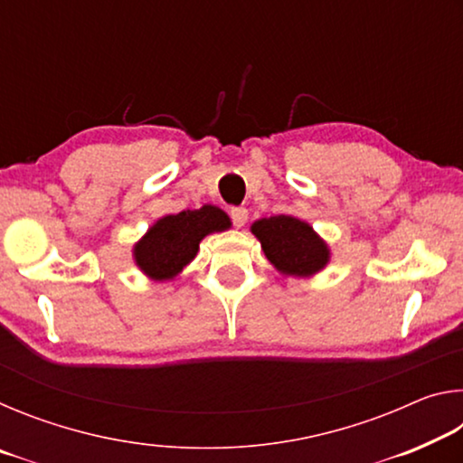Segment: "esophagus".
<instances>
[{
  "instance_id": "1",
  "label": "esophagus",
  "mask_w": 463,
  "mask_h": 463,
  "mask_svg": "<svg viewBox=\"0 0 463 463\" xmlns=\"http://www.w3.org/2000/svg\"><path fill=\"white\" fill-rule=\"evenodd\" d=\"M247 218H249L247 208H242V206H234V208H231V221H232V224H234V226H237V229H241V226L247 222Z\"/></svg>"
}]
</instances>
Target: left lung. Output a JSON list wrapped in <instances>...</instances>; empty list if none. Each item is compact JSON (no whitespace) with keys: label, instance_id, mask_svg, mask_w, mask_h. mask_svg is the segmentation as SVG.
I'll use <instances>...</instances> for the list:
<instances>
[{"label":"left lung","instance_id":"obj_1","mask_svg":"<svg viewBox=\"0 0 463 463\" xmlns=\"http://www.w3.org/2000/svg\"><path fill=\"white\" fill-rule=\"evenodd\" d=\"M250 232L273 268L284 276L310 278L331 260L326 242L312 231L308 222L294 216H269L250 224Z\"/></svg>","mask_w":463,"mask_h":463}]
</instances>
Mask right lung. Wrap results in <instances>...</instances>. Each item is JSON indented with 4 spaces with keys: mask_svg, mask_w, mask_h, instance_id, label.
<instances>
[{
    "mask_svg": "<svg viewBox=\"0 0 463 463\" xmlns=\"http://www.w3.org/2000/svg\"><path fill=\"white\" fill-rule=\"evenodd\" d=\"M226 229H231V218L221 208L206 203L200 210L159 218L137 242L132 255L140 271L151 279H174L198 253L203 237Z\"/></svg>",
    "mask_w": 463,
    "mask_h": 463,
    "instance_id": "add662e5",
    "label": "right lung"
}]
</instances>
